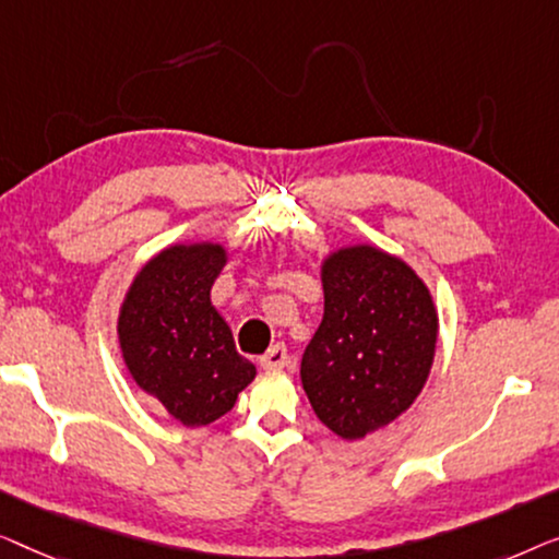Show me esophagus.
<instances>
[{"mask_svg": "<svg viewBox=\"0 0 559 559\" xmlns=\"http://www.w3.org/2000/svg\"><path fill=\"white\" fill-rule=\"evenodd\" d=\"M286 361H288V349H286V344L278 342V344H273V347L261 357V367L263 369H281V367H286Z\"/></svg>", "mask_w": 559, "mask_h": 559, "instance_id": "obj_1", "label": "esophagus"}]
</instances>
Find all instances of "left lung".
<instances>
[{"label":"left lung","instance_id":"left-lung-1","mask_svg":"<svg viewBox=\"0 0 559 559\" xmlns=\"http://www.w3.org/2000/svg\"><path fill=\"white\" fill-rule=\"evenodd\" d=\"M324 319L301 357L317 418L357 440L413 405L436 355L438 313L411 265L372 246L344 248L324 269Z\"/></svg>","mask_w":559,"mask_h":559}]
</instances>
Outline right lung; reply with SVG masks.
I'll return each instance as SVG.
<instances>
[{
	"mask_svg": "<svg viewBox=\"0 0 559 559\" xmlns=\"http://www.w3.org/2000/svg\"><path fill=\"white\" fill-rule=\"evenodd\" d=\"M223 265L225 250L212 242L171 246L141 269L121 306L119 340L131 377L190 428L233 411L255 377L210 304Z\"/></svg>",
	"mask_w": 559,
	"mask_h": 559,
	"instance_id": "1",
	"label": "right lung"
}]
</instances>
